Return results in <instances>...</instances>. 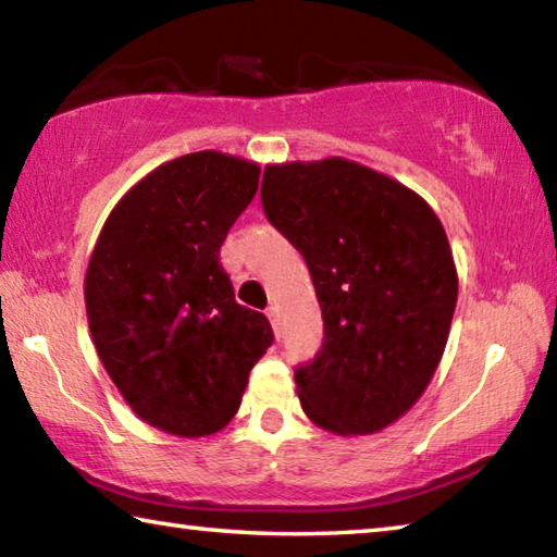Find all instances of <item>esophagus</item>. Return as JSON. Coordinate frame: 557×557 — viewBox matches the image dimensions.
<instances>
[{"mask_svg": "<svg viewBox=\"0 0 557 557\" xmlns=\"http://www.w3.org/2000/svg\"><path fill=\"white\" fill-rule=\"evenodd\" d=\"M265 314H268V319H270V324H272V329H280V312H277V307H268L265 309Z\"/></svg>", "mask_w": 557, "mask_h": 557, "instance_id": "34e87169", "label": "esophagus"}]
</instances>
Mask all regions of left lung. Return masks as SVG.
Listing matches in <instances>:
<instances>
[{
	"label": "left lung",
	"instance_id": "left-lung-1",
	"mask_svg": "<svg viewBox=\"0 0 557 557\" xmlns=\"http://www.w3.org/2000/svg\"><path fill=\"white\" fill-rule=\"evenodd\" d=\"M260 196L322 307V351L295 371L301 410L344 437L381 432L420 400L447 346L459 282L437 213L344 157L268 164Z\"/></svg>",
	"mask_w": 557,
	"mask_h": 557
}]
</instances>
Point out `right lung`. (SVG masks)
Segmentation results:
<instances>
[{"label":"right lung","mask_w":557,"mask_h":557,"mask_svg":"<svg viewBox=\"0 0 557 557\" xmlns=\"http://www.w3.org/2000/svg\"><path fill=\"white\" fill-rule=\"evenodd\" d=\"M260 166L213 149L172 159L110 211L86 270L92 344L132 412L176 437L223 430L272 344L235 301L221 245Z\"/></svg>","instance_id":"right-lung-1"}]
</instances>
